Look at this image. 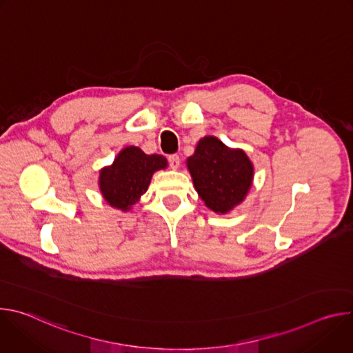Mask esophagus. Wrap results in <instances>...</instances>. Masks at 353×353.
<instances>
[{
    "label": "esophagus",
    "mask_w": 353,
    "mask_h": 353,
    "mask_svg": "<svg viewBox=\"0 0 353 353\" xmlns=\"http://www.w3.org/2000/svg\"><path fill=\"white\" fill-rule=\"evenodd\" d=\"M169 163H170V168L173 170H177L180 168V158H179V155H170L169 157Z\"/></svg>",
    "instance_id": "esophagus-1"
}]
</instances>
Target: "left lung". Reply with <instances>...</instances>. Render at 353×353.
<instances>
[{
	"instance_id": "obj_1",
	"label": "left lung",
	"mask_w": 353,
	"mask_h": 353,
	"mask_svg": "<svg viewBox=\"0 0 353 353\" xmlns=\"http://www.w3.org/2000/svg\"><path fill=\"white\" fill-rule=\"evenodd\" d=\"M185 165L198 196L218 215L240 205L253 185L254 165L247 154L229 148L214 135L198 141Z\"/></svg>"
}]
</instances>
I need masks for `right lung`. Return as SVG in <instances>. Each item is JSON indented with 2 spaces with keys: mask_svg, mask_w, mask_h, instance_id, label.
Wrapping results in <instances>:
<instances>
[{
  "mask_svg": "<svg viewBox=\"0 0 353 353\" xmlns=\"http://www.w3.org/2000/svg\"><path fill=\"white\" fill-rule=\"evenodd\" d=\"M166 168L165 157L146 155L138 146H125L112 165L99 172L100 194L110 207L128 212L146 192L154 173Z\"/></svg>",
  "mask_w": 353,
  "mask_h": 353,
  "instance_id": "right-lung-1",
  "label": "right lung"
}]
</instances>
